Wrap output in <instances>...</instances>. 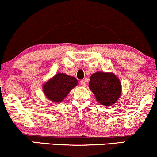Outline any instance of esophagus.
<instances>
[{
  "mask_svg": "<svg viewBox=\"0 0 157 157\" xmlns=\"http://www.w3.org/2000/svg\"><path fill=\"white\" fill-rule=\"evenodd\" d=\"M80 84L82 86H86V82L84 80H82L80 81Z\"/></svg>",
  "mask_w": 157,
  "mask_h": 157,
  "instance_id": "1",
  "label": "esophagus"
}]
</instances>
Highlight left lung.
Wrapping results in <instances>:
<instances>
[{
    "instance_id": "obj_1",
    "label": "left lung",
    "mask_w": 157,
    "mask_h": 157,
    "mask_svg": "<svg viewBox=\"0 0 157 157\" xmlns=\"http://www.w3.org/2000/svg\"><path fill=\"white\" fill-rule=\"evenodd\" d=\"M89 89L97 101L106 106L116 103L121 94V82L113 73H94L90 78Z\"/></svg>"
}]
</instances>
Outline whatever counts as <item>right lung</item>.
<instances>
[{"label":"right lung","instance_id":"1","mask_svg":"<svg viewBox=\"0 0 157 157\" xmlns=\"http://www.w3.org/2000/svg\"><path fill=\"white\" fill-rule=\"evenodd\" d=\"M77 84L78 81L76 78L63 73H59L44 83L43 90L48 99L51 101L59 103Z\"/></svg>","mask_w":157,"mask_h":157}]
</instances>
